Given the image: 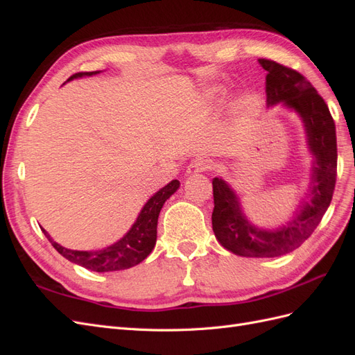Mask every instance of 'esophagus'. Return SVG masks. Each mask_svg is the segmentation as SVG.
<instances>
[{
    "label": "esophagus",
    "instance_id": "34e87169",
    "mask_svg": "<svg viewBox=\"0 0 355 355\" xmlns=\"http://www.w3.org/2000/svg\"><path fill=\"white\" fill-rule=\"evenodd\" d=\"M209 161L202 159V158H197L192 161V163L188 166V175H197L201 173V171H206L209 168Z\"/></svg>",
    "mask_w": 355,
    "mask_h": 355
}]
</instances>
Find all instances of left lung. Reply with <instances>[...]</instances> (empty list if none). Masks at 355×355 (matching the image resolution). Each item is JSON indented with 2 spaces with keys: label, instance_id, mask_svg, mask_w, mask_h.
<instances>
[{
  "label": "left lung",
  "instance_id": "left-lung-1",
  "mask_svg": "<svg viewBox=\"0 0 355 355\" xmlns=\"http://www.w3.org/2000/svg\"><path fill=\"white\" fill-rule=\"evenodd\" d=\"M259 63L266 71V105L282 102L302 118L308 148L314 155L309 202L305 201L283 227L266 231L247 220L237 194L227 182L214 178L211 225L227 250L244 257H275L297 249L314 232L330 206L338 167L336 127L324 99L304 75L274 60L259 59Z\"/></svg>",
  "mask_w": 355,
  "mask_h": 355
}]
</instances>
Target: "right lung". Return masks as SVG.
Here are the masks:
<instances>
[{
  "mask_svg": "<svg viewBox=\"0 0 355 355\" xmlns=\"http://www.w3.org/2000/svg\"><path fill=\"white\" fill-rule=\"evenodd\" d=\"M99 73V71L94 72H78L73 73L68 81L73 78L81 77H90V75ZM179 180H171L164 188H161L158 192L148 200L144 209L139 213L136 222L124 237L116 241L115 244L106 247L102 250H93V252H81V250H71L65 249L47 234L46 230H42L51 245L68 261L77 263L80 266L87 268L90 271L96 272H111V271H120L132 268L137 263H141L146 259L148 254L153 252L155 241H157V223H158V214L164 202L175 194L179 188Z\"/></svg>",
  "mask_w": 355,
  "mask_h": 355,
  "instance_id": "add662e5",
  "label": "right lung"
}]
</instances>
